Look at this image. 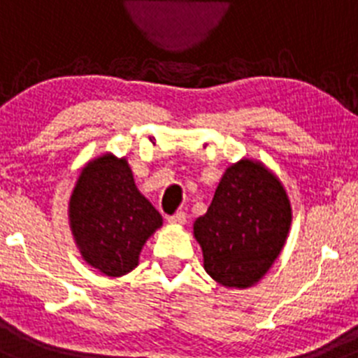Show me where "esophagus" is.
Listing matches in <instances>:
<instances>
[{"mask_svg": "<svg viewBox=\"0 0 358 358\" xmlns=\"http://www.w3.org/2000/svg\"><path fill=\"white\" fill-rule=\"evenodd\" d=\"M169 222L172 224V226H182V224L186 222V213L185 211H177V213L170 215Z\"/></svg>", "mask_w": 358, "mask_h": 358, "instance_id": "obj_1", "label": "esophagus"}]
</instances>
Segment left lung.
Segmentation results:
<instances>
[{
	"label": "left lung",
	"instance_id": "1",
	"mask_svg": "<svg viewBox=\"0 0 358 358\" xmlns=\"http://www.w3.org/2000/svg\"><path fill=\"white\" fill-rule=\"evenodd\" d=\"M287 189L262 161L231 164L213 201L194 222L204 271L227 289H249L273 267L289 236Z\"/></svg>",
	"mask_w": 358,
	"mask_h": 358
}]
</instances>
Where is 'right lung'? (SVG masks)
<instances>
[{
	"label": "right lung",
	"mask_w": 358,
	"mask_h": 358,
	"mask_svg": "<svg viewBox=\"0 0 358 358\" xmlns=\"http://www.w3.org/2000/svg\"><path fill=\"white\" fill-rule=\"evenodd\" d=\"M69 227L87 265L110 278L138 267L163 217L134 182L125 157L102 154L80 170L68 204Z\"/></svg>",
	"instance_id": "right-lung-1"
}]
</instances>
